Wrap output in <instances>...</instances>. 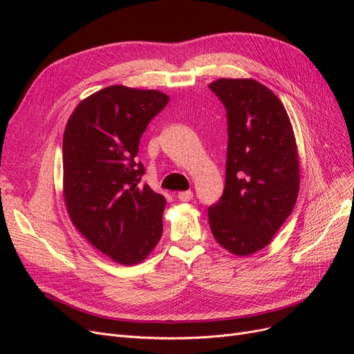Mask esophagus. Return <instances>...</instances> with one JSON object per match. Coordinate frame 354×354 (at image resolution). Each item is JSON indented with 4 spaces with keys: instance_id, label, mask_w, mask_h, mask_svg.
Returning <instances> with one entry per match:
<instances>
[{
    "instance_id": "obj_1",
    "label": "esophagus",
    "mask_w": 354,
    "mask_h": 354,
    "mask_svg": "<svg viewBox=\"0 0 354 354\" xmlns=\"http://www.w3.org/2000/svg\"><path fill=\"white\" fill-rule=\"evenodd\" d=\"M177 198H178L180 201H183V202H187V201H190L192 198H194V192H192V190H185V192H178V194H177Z\"/></svg>"
}]
</instances>
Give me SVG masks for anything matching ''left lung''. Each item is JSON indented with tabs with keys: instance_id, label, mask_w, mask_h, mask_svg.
<instances>
[{
	"instance_id": "left-lung-1",
	"label": "left lung",
	"mask_w": 354,
	"mask_h": 354,
	"mask_svg": "<svg viewBox=\"0 0 354 354\" xmlns=\"http://www.w3.org/2000/svg\"><path fill=\"white\" fill-rule=\"evenodd\" d=\"M208 87L227 115L226 186L208 209L212 236L233 255L266 248L292 212L299 190L298 149L279 97L252 78Z\"/></svg>"
}]
</instances>
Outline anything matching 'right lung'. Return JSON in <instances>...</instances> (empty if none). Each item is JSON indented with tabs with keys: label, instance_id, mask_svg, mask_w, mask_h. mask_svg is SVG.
<instances>
[{
	"label": "right lung",
	"instance_id": "add662e5",
	"mask_svg": "<svg viewBox=\"0 0 354 354\" xmlns=\"http://www.w3.org/2000/svg\"><path fill=\"white\" fill-rule=\"evenodd\" d=\"M169 95L109 85L78 103L63 134V199L69 218L115 263L146 260L162 236L165 198L138 186L137 162L147 124Z\"/></svg>",
	"mask_w": 354,
	"mask_h": 354
}]
</instances>
